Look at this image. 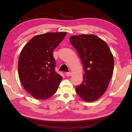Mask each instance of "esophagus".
I'll list each match as a JSON object with an SVG mask.
<instances>
[{"mask_svg": "<svg viewBox=\"0 0 132 132\" xmlns=\"http://www.w3.org/2000/svg\"><path fill=\"white\" fill-rule=\"evenodd\" d=\"M66 75L67 76H70L71 75V72H66Z\"/></svg>", "mask_w": 132, "mask_h": 132, "instance_id": "esophagus-1", "label": "esophagus"}]
</instances>
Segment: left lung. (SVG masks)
Returning <instances> with one entry per match:
<instances>
[{
  "mask_svg": "<svg viewBox=\"0 0 132 132\" xmlns=\"http://www.w3.org/2000/svg\"><path fill=\"white\" fill-rule=\"evenodd\" d=\"M70 42L76 50L85 73L76 91L82 100L92 102L105 92L112 77L114 59L108 45L94 35L71 36Z\"/></svg>",
  "mask_w": 132,
  "mask_h": 132,
  "instance_id": "obj_1",
  "label": "left lung"
}]
</instances>
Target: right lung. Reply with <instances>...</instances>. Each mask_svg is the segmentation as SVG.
I'll list each match as a JSON object with an SVG mask.
<instances>
[{
	"label": "right lung",
	"mask_w": 132,
	"mask_h": 132,
	"mask_svg": "<svg viewBox=\"0 0 132 132\" xmlns=\"http://www.w3.org/2000/svg\"><path fill=\"white\" fill-rule=\"evenodd\" d=\"M66 32L38 35L22 50L18 62L20 80L24 89L38 100H46L56 92L62 77L55 70L53 51Z\"/></svg>",
	"instance_id": "add662e5"
}]
</instances>
